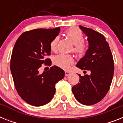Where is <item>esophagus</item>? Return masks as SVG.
Masks as SVG:
<instances>
[{"instance_id":"obj_1","label":"esophagus","mask_w":123,"mask_h":123,"mask_svg":"<svg viewBox=\"0 0 123 123\" xmlns=\"http://www.w3.org/2000/svg\"><path fill=\"white\" fill-rule=\"evenodd\" d=\"M70 74H71V73H70L69 71H65V76H66V77H68V76H69Z\"/></svg>"}]
</instances>
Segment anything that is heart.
Here are the masks:
<instances>
[{
  "mask_svg": "<svg viewBox=\"0 0 123 123\" xmlns=\"http://www.w3.org/2000/svg\"><path fill=\"white\" fill-rule=\"evenodd\" d=\"M66 36L70 39L74 45V52L79 55H82L86 53L87 50V44L84 43V35L80 30L77 28H70L66 32ZM59 37H55L50 43V48L53 51H55L57 48ZM54 62L59 67L68 69L69 65L73 62V59L71 55L65 54H59L54 57Z\"/></svg>",
  "mask_w": 123,
  "mask_h": 123,
  "instance_id": "heart-1",
  "label": "heart"
}]
</instances>
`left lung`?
Listing matches in <instances>:
<instances>
[{
  "instance_id": "1",
  "label": "left lung",
  "mask_w": 123,
  "mask_h": 123,
  "mask_svg": "<svg viewBox=\"0 0 123 123\" xmlns=\"http://www.w3.org/2000/svg\"><path fill=\"white\" fill-rule=\"evenodd\" d=\"M87 37L89 47L85 55L77 62L81 69L90 70L89 75L80 77L78 84L72 87L74 96L83 105H92L100 101L108 92L114 72L111 49L101 34L79 25Z\"/></svg>"
}]
</instances>
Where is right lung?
Masks as SVG:
<instances>
[{
    "label": "right lung",
    "instance_id": "add662e5",
    "mask_svg": "<svg viewBox=\"0 0 123 123\" xmlns=\"http://www.w3.org/2000/svg\"><path fill=\"white\" fill-rule=\"evenodd\" d=\"M59 32V27L25 32L14 44L11 71L18 94L30 105L39 107L49 103L55 92V84L64 77V70L57 66L41 74L39 71L43 64L50 65V59L46 57L51 52L50 43Z\"/></svg>",
    "mask_w": 123,
    "mask_h": 123
}]
</instances>
